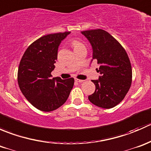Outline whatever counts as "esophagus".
Listing matches in <instances>:
<instances>
[{
    "label": "esophagus",
    "instance_id": "34e87169",
    "mask_svg": "<svg viewBox=\"0 0 151 151\" xmlns=\"http://www.w3.org/2000/svg\"><path fill=\"white\" fill-rule=\"evenodd\" d=\"M75 81L77 82V83H83V82L84 81V80H78V79H75Z\"/></svg>",
    "mask_w": 151,
    "mask_h": 151
}]
</instances>
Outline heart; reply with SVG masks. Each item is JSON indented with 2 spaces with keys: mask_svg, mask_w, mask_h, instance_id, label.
<instances>
[{
  "mask_svg": "<svg viewBox=\"0 0 151 151\" xmlns=\"http://www.w3.org/2000/svg\"><path fill=\"white\" fill-rule=\"evenodd\" d=\"M80 45V44H79L78 42H73V45H74V47L77 46V45Z\"/></svg>",
  "mask_w": 151,
  "mask_h": 151,
  "instance_id": "obj_1",
  "label": "heart"
}]
</instances>
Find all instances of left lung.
Listing matches in <instances>:
<instances>
[{"instance_id":"obj_1","label":"left lung","mask_w":151,"mask_h":151,"mask_svg":"<svg viewBox=\"0 0 151 151\" xmlns=\"http://www.w3.org/2000/svg\"><path fill=\"white\" fill-rule=\"evenodd\" d=\"M92 47L93 60L100 64L96 90L88 99L94 105L110 109L126 96L132 84V70L128 55L121 44L101 29L81 32Z\"/></svg>"}]
</instances>
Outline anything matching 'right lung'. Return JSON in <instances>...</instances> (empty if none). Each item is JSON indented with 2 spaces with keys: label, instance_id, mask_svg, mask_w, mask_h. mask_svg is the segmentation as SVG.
<instances>
[{
  "label": "right lung",
  "instance_id": "obj_1",
  "mask_svg": "<svg viewBox=\"0 0 151 151\" xmlns=\"http://www.w3.org/2000/svg\"><path fill=\"white\" fill-rule=\"evenodd\" d=\"M70 32L52 33L39 38L28 47L18 68L17 80L22 94L33 106L50 112L62 106L74 86V78L53 77L58 50Z\"/></svg>",
  "mask_w": 151,
  "mask_h": 151
}]
</instances>
